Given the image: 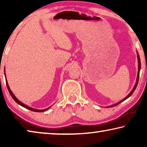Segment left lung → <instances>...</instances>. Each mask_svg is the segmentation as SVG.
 I'll use <instances>...</instances> for the list:
<instances>
[{
    "label": "left lung",
    "mask_w": 147,
    "mask_h": 147,
    "mask_svg": "<svg viewBox=\"0 0 147 147\" xmlns=\"http://www.w3.org/2000/svg\"><path fill=\"white\" fill-rule=\"evenodd\" d=\"M137 56H138V77H137V81H136V85H135V86H134V88H133V89L132 90H131V91L130 92V93H129L127 96H126L125 98H124V99H123V100H121L120 102H117V104H113V105H111V106H108L107 107V108H111V107H113V106H117V105H118L119 104H120V103H121L122 102H123L124 100H125L126 99H127L128 98H129L130 97V96L131 95V94H133V93L134 92V91L136 90V88H137V86H138V81H139V72H140V70H141V61H140V58H139V54H138V55H137Z\"/></svg>",
    "instance_id": "8db88e82"
}]
</instances>
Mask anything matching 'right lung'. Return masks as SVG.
Here are the masks:
<instances>
[{
    "instance_id": "add662e5",
    "label": "right lung",
    "mask_w": 147,
    "mask_h": 147,
    "mask_svg": "<svg viewBox=\"0 0 147 147\" xmlns=\"http://www.w3.org/2000/svg\"><path fill=\"white\" fill-rule=\"evenodd\" d=\"M5 77H6V74H5ZM6 83L7 88H8V91H9V94H11V97L13 98V100H14L15 101H16L17 104H19L20 106H23V107H24V108H26V109H29V110H31V111H36V112H43V111H47V109H49L50 108H51V107H49V108H46V109H34V108H30V107H29V106H28L25 105V104H23V102H21L20 101V100H19L18 99H17V98L16 97V96L14 95L13 93H12V91H11V89H10V88H9V86H8V82H7V80H6Z\"/></svg>"
}]
</instances>
